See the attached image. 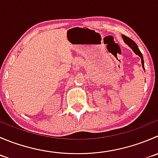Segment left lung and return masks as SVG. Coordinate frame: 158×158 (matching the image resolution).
I'll use <instances>...</instances> for the list:
<instances>
[{
	"instance_id": "obj_1",
	"label": "left lung",
	"mask_w": 158,
	"mask_h": 158,
	"mask_svg": "<svg viewBox=\"0 0 158 158\" xmlns=\"http://www.w3.org/2000/svg\"><path fill=\"white\" fill-rule=\"evenodd\" d=\"M123 36V40H124L125 43L127 44L128 45H129L130 47H131V48H132L133 51L134 52V53H135L136 55H137V56H139L140 57V59H141V63H142V67H143V69H144V64H143V56H142V53L140 52V51L139 50L138 47H137V44L135 43V42H134V41L132 40V39H131L130 38H128L127 36H125V35H122Z\"/></svg>"
}]
</instances>
